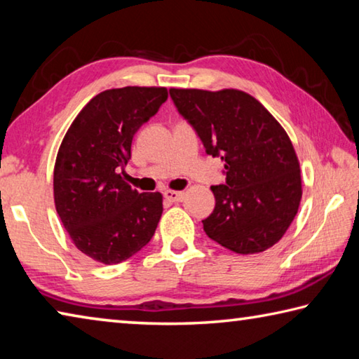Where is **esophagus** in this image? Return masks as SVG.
<instances>
[{
    "instance_id": "esophagus-1",
    "label": "esophagus",
    "mask_w": 359,
    "mask_h": 359,
    "mask_svg": "<svg viewBox=\"0 0 359 359\" xmlns=\"http://www.w3.org/2000/svg\"><path fill=\"white\" fill-rule=\"evenodd\" d=\"M185 193L184 191H175V190H166L165 191V198L169 199L171 203H180L184 199Z\"/></svg>"
}]
</instances>
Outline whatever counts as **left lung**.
<instances>
[{"label":"left lung","instance_id":"8db88e82","mask_svg":"<svg viewBox=\"0 0 359 359\" xmlns=\"http://www.w3.org/2000/svg\"><path fill=\"white\" fill-rule=\"evenodd\" d=\"M226 182L210 187L215 209L203 220L212 241L241 255L271 248L287 233L302 198L299 160L287 131L252 95L169 88Z\"/></svg>","mask_w":359,"mask_h":359}]
</instances>
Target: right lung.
Listing matches in <instances>:
<instances>
[{"instance_id":"obj_1","label":"right lung","mask_w":359,"mask_h":359,"mask_svg":"<svg viewBox=\"0 0 359 359\" xmlns=\"http://www.w3.org/2000/svg\"><path fill=\"white\" fill-rule=\"evenodd\" d=\"M168 100L165 87H123L90 100L66 131L53 168L57 214L79 250L117 264L149 244L163 214L161 193L123 179L133 136Z\"/></svg>"}]
</instances>
